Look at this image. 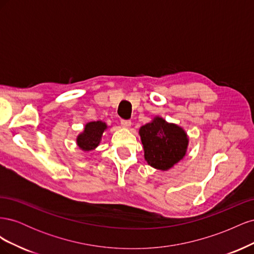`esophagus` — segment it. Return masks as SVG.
I'll return each instance as SVG.
<instances>
[{
	"instance_id": "obj_1",
	"label": "esophagus",
	"mask_w": 254,
	"mask_h": 254,
	"mask_svg": "<svg viewBox=\"0 0 254 254\" xmlns=\"http://www.w3.org/2000/svg\"><path fill=\"white\" fill-rule=\"evenodd\" d=\"M121 125L124 127V128H129L131 126V122L129 120H121Z\"/></svg>"
}]
</instances>
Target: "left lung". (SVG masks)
Listing matches in <instances>:
<instances>
[{"label":"left lung","mask_w":254,"mask_h":254,"mask_svg":"<svg viewBox=\"0 0 254 254\" xmlns=\"http://www.w3.org/2000/svg\"><path fill=\"white\" fill-rule=\"evenodd\" d=\"M140 135L147 163L166 171L184 157L189 139L184 130L163 119L156 118L140 129Z\"/></svg>","instance_id":"obj_1"}]
</instances>
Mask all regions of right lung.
<instances>
[{
  "mask_svg": "<svg viewBox=\"0 0 254 254\" xmlns=\"http://www.w3.org/2000/svg\"><path fill=\"white\" fill-rule=\"evenodd\" d=\"M107 125L103 122H91L84 127V131L78 135L77 144L82 150H92L101 142Z\"/></svg>",
  "mask_w": 254,
  "mask_h": 254,
  "instance_id": "add662e5",
  "label": "right lung"
}]
</instances>
